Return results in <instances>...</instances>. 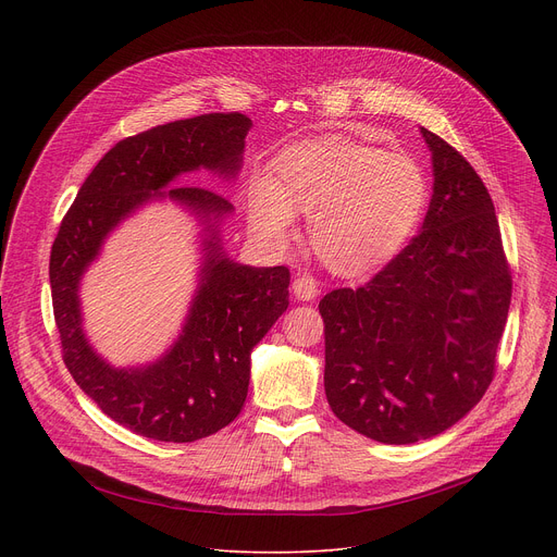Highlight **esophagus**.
Instances as JSON below:
<instances>
[{
  "mask_svg": "<svg viewBox=\"0 0 557 557\" xmlns=\"http://www.w3.org/2000/svg\"><path fill=\"white\" fill-rule=\"evenodd\" d=\"M290 288H293L295 299H299V301H310L317 297V293H320V286H317L314 277H310V275H297L293 280Z\"/></svg>",
  "mask_w": 557,
  "mask_h": 557,
  "instance_id": "esophagus-1",
  "label": "esophagus"
}]
</instances>
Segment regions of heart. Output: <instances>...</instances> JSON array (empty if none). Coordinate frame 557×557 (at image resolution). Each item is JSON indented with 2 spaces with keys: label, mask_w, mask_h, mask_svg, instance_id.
Segmentation results:
<instances>
[{
  "label": "heart",
  "mask_w": 557,
  "mask_h": 557,
  "mask_svg": "<svg viewBox=\"0 0 557 557\" xmlns=\"http://www.w3.org/2000/svg\"><path fill=\"white\" fill-rule=\"evenodd\" d=\"M428 200V176L412 156L329 136L280 151L269 181L249 191V222L264 240L282 245L295 213H308L314 253L331 271L359 277L410 245Z\"/></svg>",
  "instance_id": "b5f03b06"
}]
</instances>
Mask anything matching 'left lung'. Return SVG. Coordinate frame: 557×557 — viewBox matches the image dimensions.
Returning <instances> with one entry per match:
<instances>
[{
	"instance_id": "8db88e82",
	"label": "left lung",
	"mask_w": 557,
	"mask_h": 557,
	"mask_svg": "<svg viewBox=\"0 0 557 557\" xmlns=\"http://www.w3.org/2000/svg\"><path fill=\"white\" fill-rule=\"evenodd\" d=\"M421 134L434 172L421 233L368 284L320 301L329 406L387 445L432 438L483 399L511 304L487 187L449 143Z\"/></svg>"
}]
</instances>
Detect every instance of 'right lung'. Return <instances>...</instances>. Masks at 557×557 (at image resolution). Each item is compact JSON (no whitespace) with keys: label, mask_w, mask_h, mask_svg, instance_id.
Listing matches in <instances>:
<instances>
[{"label":"right lung","mask_w":557,"mask_h":557,"mask_svg":"<svg viewBox=\"0 0 557 557\" xmlns=\"http://www.w3.org/2000/svg\"><path fill=\"white\" fill-rule=\"evenodd\" d=\"M249 129V116L231 112L123 138L78 189L54 237L50 288L63 361L103 414L145 438L191 443L226 428L247 401L251 350L288 308L286 267H247L224 253L220 224L233 205L205 187H172L178 176L198 170L235 178ZM156 199L181 203L203 226L199 288L184 331L165 356L116 369L85 337L77 288L107 235Z\"/></svg>","instance_id":"obj_1"}]
</instances>
